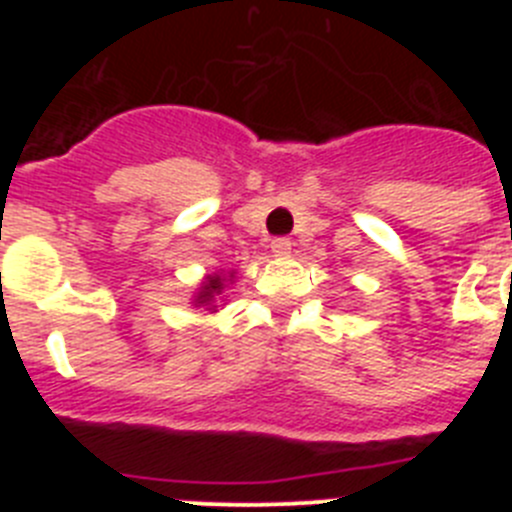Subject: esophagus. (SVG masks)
<instances>
[{
	"label": "esophagus",
	"mask_w": 512,
	"mask_h": 512,
	"mask_svg": "<svg viewBox=\"0 0 512 512\" xmlns=\"http://www.w3.org/2000/svg\"><path fill=\"white\" fill-rule=\"evenodd\" d=\"M271 253L279 256V259H284V256L292 253V241H289V238H274V241H271Z\"/></svg>",
	"instance_id": "obj_1"
}]
</instances>
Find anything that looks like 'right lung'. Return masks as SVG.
<instances>
[{
    "label": "right lung",
    "mask_w": 512,
    "mask_h": 512,
    "mask_svg": "<svg viewBox=\"0 0 512 512\" xmlns=\"http://www.w3.org/2000/svg\"><path fill=\"white\" fill-rule=\"evenodd\" d=\"M230 279H233V274H230ZM225 289V279L220 277V274H210V277L202 282L200 292H197V297H194V305L197 307H207V310H215V302L217 297L223 295Z\"/></svg>",
    "instance_id": "1"
}]
</instances>
